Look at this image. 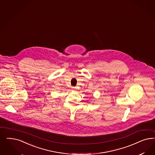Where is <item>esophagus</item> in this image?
Returning <instances> with one entry per match:
<instances>
[{
	"label": "esophagus",
	"instance_id": "obj_1",
	"mask_svg": "<svg viewBox=\"0 0 155 155\" xmlns=\"http://www.w3.org/2000/svg\"><path fill=\"white\" fill-rule=\"evenodd\" d=\"M72 90L73 91H75L76 90V87H72Z\"/></svg>",
	"mask_w": 155,
	"mask_h": 155
}]
</instances>
